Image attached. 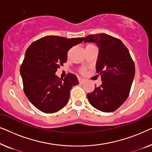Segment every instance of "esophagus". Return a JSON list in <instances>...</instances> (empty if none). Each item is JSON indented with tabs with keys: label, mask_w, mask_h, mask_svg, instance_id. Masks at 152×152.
Returning a JSON list of instances; mask_svg holds the SVG:
<instances>
[{
	"label": "esophagus",
	"mask_w": 152,
	"mask_h": 152,
	"mask_svg": "<svg viewBox=\"0 0 152 152\" xmlns=\"http://www.w3.org/2000/svg\"><path fill=\"white\" fill-rule=\"evenodd\" d=\"M85 80L84 79H82V78H79V82H80V84H83V83L85 82Z\"/></svg>",
	"instance_id": "34e87169"
}]
</instances>
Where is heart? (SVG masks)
Returning a JSON list of instances; mask_svg holds the SVG:
<instances>
[{"label":"heart","mask_w":152,"mask_h":152,"mask_svg":"<svg viewBox=\"0 0 152 152\" xmlns=\"http://www.w3.org/2000/svg\"><path fill=\"white\" fill-rule=\"evenodd\" d=\"M93 44H88L86 45V46H88V45H92ZM81 71H82V72H83V73H84V72H85V71H86V70H85V69L84 68H83V69H82V70H81Z\"/></svg>","instance_id":"1"}]
</instances>
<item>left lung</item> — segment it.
Here are the masks:
<instances>
[{"label":"left lung","mask_w":152,"mask_h":152,"mask_svg":"<svg viewBox=\"0 0 152 152\" xmlns=\"http://www.w3.org/2000/svg\"><path fill=\"white\" fill-rule=\"evenodd\" d=\"M84 43H96L99 53L96 71L102 83L87 94L89 103L102 112H113L127 99L135 76V66L129 52L120 39L109 34H91Z\"/></svg>","instance_id":"obj_1"}]
</instances>
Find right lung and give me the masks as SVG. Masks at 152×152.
<instances>
[{
    "label": "right lung",
    "mask_w": 152,
    "mask_h": 152,
    "mask_svg": "<svg viewBox=\"0 0 152 152\" xmlns=\"http://www.w3.org/2000/svg\"><path fill=\"white\" fill-rule=\"evenodd\" d=\"M83 41L84 37L46 36L34 41L27 49L20 68L23 91L41 111L55 113L68 103L70 89L79 84L77 78L68 73L63 80L55 72L67 61L68 50Z\"/></svg>",
    "instance_id": "obj_1"
}]
</instances>
